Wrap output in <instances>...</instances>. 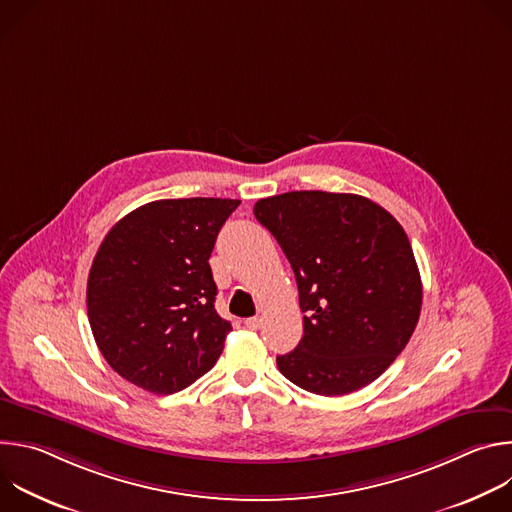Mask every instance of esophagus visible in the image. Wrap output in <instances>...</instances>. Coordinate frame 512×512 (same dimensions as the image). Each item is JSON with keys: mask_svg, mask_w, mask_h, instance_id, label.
Segmentation results:
<instances>
[{"mask_svg": "<svg viewBox=\"0 0 512 512\" xmlns=\"http://www.w3.org/2000/svg\"><path fill=\"white\" fill-rule=\"evenodd\" d=\"M245 326H247L249 330H257V328H261V318H259V316L247 318V320H245Z\"/></svg>", "mask_w": 512, "mask_h": 512, "instance_id": "obj_1", "label": "esophagus"}]
</instances>
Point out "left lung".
I'll use <instances>...</instances> for the list:
<instances>
[{
    "label": "left lung",
    "instance_id": "obj_1",
    "mask_svg": "<svg viewBox=\"0 0 512 512\" xmlns=\"http://www.w3.org/2000/svg\"><path fill=\"white\" fill-rule=\"evenodd\" d=\"M257 221L296 273L304 336L277 356L294 385L324 397L379 379L421 312V277L403 227L377 202L322 190L257 200Z\"/></svg>",
    "mask_w": 512,
    "mask_h": 512
}]
</instances>
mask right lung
Listing matches in <instances>:
<instances>
[{
    "label": "right lung",
    "instance_id": "right-lung-1",
    "mask_svg": "<svg viewBox=\"0 0 512 512\" xmlns=\"http://www.w3.org/2000/svg\"><path fill=\"white\" fill-rule=\"evenodd\" d=\"M239 204L148 202L103 239L89 271L87 312L101 354L125 381L172 395L214 367L233 328L214 310L208 259Z\"/></svg>",
    "mask_w": 512,
    "mask_h": 512
}]
</instances>
